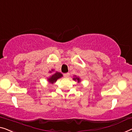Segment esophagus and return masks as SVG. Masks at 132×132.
<instances>
[{"label": "esophagus", "instance_id": "obj_1", "mask_svg": "<svg viewBox=\"0 0 132 132\" xmlns=\"http://www.w3.org/2000/svg\"><path fill=\"white\" fill-rule=\"evenodd\" d=\"M63 76L64 78H68L69 76V73H66L63 74Z\"/></svg>", "mask_w": 132, "mask_h": 132}]
</instances>
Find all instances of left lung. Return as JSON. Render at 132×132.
Segmentation results:
<instances>
[{"label":"left lung","instance_id":"left-lung-1","mask_svg":"<svg viewBox=\"0 0 132 132\" xmlns=\"http://www.w3.org/2000/svg\"><path fill=\"white\" fill-rule=\"evenodd\" d=\"M73 80H78V82H80V79L79 78H73Z\"/></svg>","mask_w":132,"mask_h":132}]
</instances>
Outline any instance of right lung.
Here are the masks:
<instances>
[{
    "instance_id": "add662e5",
    "label": "right lung",
    "mask_w": 132,
    "mask_h": 132,
    "mask_svg": "<svg viewBox=\"0 0 132 132\" xmlns=\"http://www.w3.org/2000/svg\"><path fill=\"white\" fill-rule=\"evenodd\" d=\"M62 76L63 75L62 73H59V72H56V73H55L54 75H53L52 76H51L50 78L48 79V80L49 82H51V83H53V82H56L59 78L62 77Z\"/></svg>"
}]
</instances>
